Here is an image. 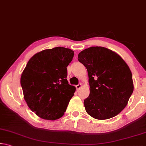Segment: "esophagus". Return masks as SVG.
Segmentation results:
<instances>
[{"mask_svg": "<svg viewBox=\"0 0 146 146\" xmlns=\"http://www.w3.org/2000/svg\"><path fill=\"white\" fill-rule=\"evenodd\" d=\"M81 87H82V84H78V85L76 86V90H78Z\"/></svg>", "mask_w": 146, "mask_h": 146, "instance_id": "34e87169", "label": "esophagus"}]
</instances>
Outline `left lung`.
Segmentation results:
<instances>
[{"mask_svg": "<svg viewBox=\"0 0 146 146\" xmlns=\"http://www.w3.org/2000/svg\"><path fill=\"white\" fill-rule=\"evenodd\" d=\"M78 60L88 70L90 93L84 101L86 112L98 120L122 111L132 95V73L120 56L104 47H91L79 53Z\"/></svg>", "mask_w": 146, "mask_h": 146, "instance_id": "obj_1", "label": "left lung"}]
</instances>
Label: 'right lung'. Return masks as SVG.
Listing matches in <instances>:
<instances>
[{"label":"right lung","instance_id":"add662e5","mask_svg":"<svg viewBox=\"0 0 146 146\" xmlns=\"http://www.w3.org/2000/svg\"><path fill=\"white\" fill-rule=\"evenodd\" d=\"M74 51L56 47L36 53L22 73L24 100L39 117L55 120L62 117L76 88L68 84V66Z\"/></svg>","mask_w":146,"mask_h":146}]
</instances>
